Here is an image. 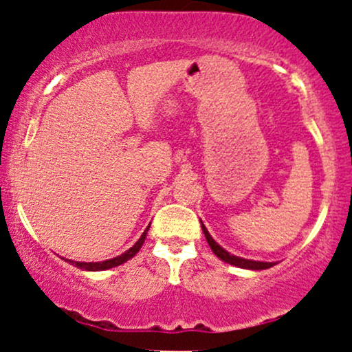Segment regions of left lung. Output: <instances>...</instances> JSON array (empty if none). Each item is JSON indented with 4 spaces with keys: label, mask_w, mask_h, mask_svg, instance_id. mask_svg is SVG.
Instances as JSON below:
<instances>
[{
    "label": "left lung",
    "mask_w": 352,
    "mask_h": 352,
    "mask_svg": "<svg viewBox=\"0 0 352 352\" xmlns=\"http://www.w3.org/2000/svg\"><path fill=\"white\" fill-rule=\"evenodd\" d=\"M200 223H201V230H204V235H205V238H207L210 248H212V252L215 253L217 256L220 258V260H223L225 263L233 265V266H238V268H243V270H268V268H272V266L276 265V263H274V261H273V263H270V261L246 260V258H240V256H236V254L228 253L227 250L221 248V246L218 245L215 240H213L212 235H210V233H208V230L205 228L204 221L200 220Z\"/></svg>",
    "instance_id": "left-lung-1"
}]
</instances>
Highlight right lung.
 <instances>
[{
	"instance_id": "add662e5",
	"label": "right lung",
	"mask_w": 352,
	"mask_h": 352,
	"mask_svg": "<svg viewBox=\"0 0 352 352\" xmlns=\"http://www.w3.org/2000/svg\"><path fill=\"white\" fill-rule=\"evenodd\" d=\"M148 228H151V225H148L147 228L144 230L142 236L139 238V240L135 241L134 246H131V248L127 250V252L119 254V256L116 258H111V260H106V261H91V263H86V261H72V260H67V258H63L64 261H67V263L78 266L80 270H86V272H104V270H109V268H114V266H119L125 263V261H129L131 258H134L137 253H139V250L142 248L144 241H145V236H147V232Z\"/></svg>"
}]
</instances>
